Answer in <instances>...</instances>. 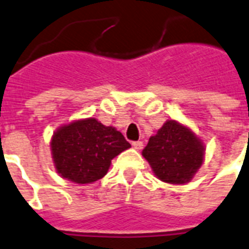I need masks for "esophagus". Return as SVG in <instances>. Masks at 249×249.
Here are the masks:
<instances>
[{
	"instance_id": "1",
	"label": "esophagus",
	"mask_w": 249,
	"mask_h": 249,
	"mask_svg": "<svg viewBox=\"0 0 249 249\" xmlns=\"http://www.w3.org/2000/svg\"><path fill=\"white\" fill-rule=\"evenodd\" d=\"M131 145L134 147L135 149H142L143 148V142H141V141H137V142H133L131 143Z\"/></svg>"
}]
</instances>
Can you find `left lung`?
<instances>
[{"instance_id": "8db88e82", "label": "left lung", "mask_w": 249, "mask_h": 249, "mask_svg": "<svg viewBox=\"0 0 249 249\" xmlns=\"http://www.w3.org/2000/svg\"><path fill=\"white\" fill-rule=\"evenodd\" d=\"M160 180L185 184L192 180L205 159V145L191 129L167 120L151 137L142 152Z\"/></svg>"}]
</instances>
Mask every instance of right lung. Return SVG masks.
I'll use <instances>...</instances> for the list:
<instances>
[{
  "label": "right lung",
  "instance_id": "right-lung-1",
  "mask_svg": "<svg viewBox=\"0 0 249 249\" xmlns=\"http://www.w3.org/2000/svg\"><path fill=\"white\" fill-rule=\"evenodd\" d=\"M130 148L124 135L94 118L62 125L51 139L54 167L62 178L78 184L102 179L111 160Z\"/></svg>",
  "mask_w": 249,
  "mask_h": 249
}]
</instances>
